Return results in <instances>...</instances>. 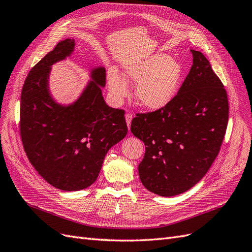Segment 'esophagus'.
<instances>
[{
  "mask_svg": "<svg viewBox=\"0 0 252 252\" xmlns=\"http://www.w3.org/2000/svg\"><path fill=\"white\" fill-rule=\"evenodd\" d=\"M125 118H126V123H127V126H128V128L130 127V124H131V120H132V114L130 113V112H128V113H126V116H125Z\"/></svg>",
  "mask_w": 252,
  "mask_h": 252,
  "instance_id": "34e87169",
  "label": "esophagus"
}]
</instances>
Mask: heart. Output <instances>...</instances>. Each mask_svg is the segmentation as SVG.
<instances>
[{
	"instance_id": "b5f03b06",
	"label": "heart",
	"mask_w": 252,
	"mask_h": 252,
	"mask_svg": "<svg viewBox=\"0 0 252 252\" xmlns=\"http://www.w3.org/2000/svg\"><path fill=\"white\" fill-rule=\"evenodd\" d=\"M124 77L135 88V98L143 107L157 110L168 104L183 80L182 66L168 55L156 53L140 60L130 61L124 65ZM123 77L110 70L108 86L112 96L122 100L128 94V85Z\"/></svg>"
}]
</instances>
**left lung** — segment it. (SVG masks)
Segmentation results:
<instances>
[{
  "mask_svg": "<svg viewBox=\"0 0 252 252\" xmlns=\"http://www.w3.org/2000/svg\"><path fill=\"white\" fill-rule=\"evenodd\" d=\"M177 95L161 109L138 113L131 132L145 144L142 184L161 196L187 191L215 161L223 143L229 106L226 89L202 52Z\"/></svg>",
  "mask_w": 252,
  "mask_h": 252,
  "instance_id": "8db88e82",
  "label": "left lung"
}]
</instances>
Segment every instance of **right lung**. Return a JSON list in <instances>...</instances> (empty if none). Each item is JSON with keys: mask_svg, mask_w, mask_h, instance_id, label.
<instances>
[{"mask_svg": "<svg viewBox=\"0 0 252 252\" xmlns=\"http://www.w3.org/2000/svg\"><path fill=\"white\" fill-rule=\"evenodd\" d=\"M74 40L57 44L29 71L21 94L20 134L28 159L50 185L66 191L87 188L98 177L108 150L128 131L124 110L105 103V68L91 72L81 96L69 106L52 100L51 65L70 56Z\"/></svg>", "mask_w": 252, "mask_h": 252, "instance_id": "add662e5", "label": "right lung"}]
</instances>
